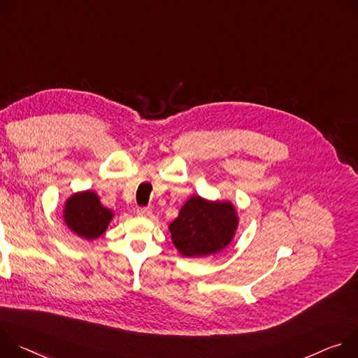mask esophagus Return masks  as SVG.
I'll return each mask as SVG.
<instances>
[{"label":"esophagus","mask_w":358,"mask_h":358,"mask_svg":"<svg viewBox=\"0 0 358 358\" xmlns=\"http://www.w3.org/2000/svg\"><path fill=\"white\" fill-rule=\"evenodd\" d=\"M136 213H138L139 216L149 217V216H152V209H150V208H139V209L136 210Z\"/></svg>","instance_id":"1"}]
</instances>
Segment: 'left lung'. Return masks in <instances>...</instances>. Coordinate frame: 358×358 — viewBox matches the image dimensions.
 I'll return each instance as SVG.
<instances>
[{
  "mask_svg": "<svg viewBox=\"0 0 358 358\" xmlns=\"http://www.w3.org/2000/svg\"><path fill=\"white\" fill-rule=\"evenodd\" d=\"M239 216L230 201H209L192 194L169 224L172 242L187 259H202L223 252L234 239Z\"/></svg>",
  "mask_w": 358,
  "mask_h": 358,
  "instance_id": "1",
  "label": "left lung"
}]
</instances>
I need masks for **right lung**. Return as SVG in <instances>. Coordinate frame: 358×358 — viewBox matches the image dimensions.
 <instances>
[{
  "label": "right lung",
  "instance_id": "1",
  "mask_svg": "<svg viewBox=\"0 0 358 358\" xmlns=\"http://www.w3.org/2000/svg\"><path fill=\"white\" fill-rule=\"evenodd\" d=\"M62 219L72 233L84 241L92 242L106 231L113 219V212L101 203L96 192L88 189L75 192L68 197Z\"/></svg>",
  "mask_w": 358,
  "mask_h": 358
}]
</instances>
